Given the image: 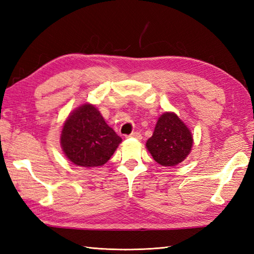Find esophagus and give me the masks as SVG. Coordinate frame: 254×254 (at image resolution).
<instances>
[{
  "mask_svg": "<svg viewBox=\"0 0 254 254\" xmlns=\"http://www.w3.org/2000/svg\"><path fill=\"white\" fill-rule=\"evenodd\" d=\"M128 137H133V138H136V139H141L142 138V135L141 133L139 132H132L130 135H128Z\"/></svg>",
  "mask_w": 254,
  "mask_h": 254,
  "instance_id": "esophagus-1",
  "label": "esophagus"
}]
</instances>
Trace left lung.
<instances>
[{
  "instance_id": "obj_1",
  "label": "left lung",
  "mask_w": 254,
  "mask_h": 254,
  "mask_svg": "<svg viewBox=\"0 0 254 254\" xmlns=\"http://www.w3.org/2000/svg\"><path fill=\"white\" fill-rule=\"evenodd\" d=\"M192 145L190 130L174 112H165L160 116L153 136L146 142L154 160L164 167L182 163L190 154Z\"/></svg>"
}]
</instances>
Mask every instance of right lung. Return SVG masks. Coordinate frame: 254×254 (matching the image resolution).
Returning a JSON list of instances; mask_svg holds the SVG:
<instances>
[{"instance_id":"right-lung-1","label":"right lung","mask_w":254,"mask_h":254,"mask_svg":"<svg viewBox=\"0 0 254 254\" xmlns=\"http://www.w3.org/2000/svg\"><path fill=\"white\" fill-rule=\"evenodd\" d=\"M121 142L122 138L90 104L74 110L64 122L61 133V146L66 158L85 168L105 165Z\"/></svg>"}]
</instances>
